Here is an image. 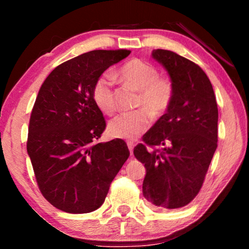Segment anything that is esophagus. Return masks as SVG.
I'll return each instance as SVG.
<instances>
[{
    "mask_svg": "<svg viewBox=\"0 0 249 249\" xmlns=\"http://www.w3.org/2000/svg\"><path fill=\"white\" fill-rule=\"evenodd\" d=\"M127 145H128V148L129 151H130V155H132V153H134V142H127Z\"/></svg>",
    "mask_w": 249,
    "mask_h": 249,
    "instance_id": "1",
    "label": "esophagus"
}]
</instances>
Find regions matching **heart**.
<instances>
[{
	"mask_svg": "<svg viewBox=\"0 0 249 249\" xmlns=\"http://www.w3.org/2000/svg\"><path fill=\"white\" fill-rule=\"evenodd\" d=\"M120 79L139 90L136 107H142L129 113H122L108 122L107 131L114 138L135 139L147 130L151 117H161L168 111L175 96V86L166 77H160L151 63L134 59L124 63L118 71ZM113 78L103 74L95 81L93 101L102 113L111 115L115 111ZM145 110H144L143 108Z\"/></svg>",
	"mask_w": 249,
	"mask_h": 249,
	"instance_id": "b5f03b06",
	"label": "heart"
}]
</instances>
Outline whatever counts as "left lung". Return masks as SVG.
I'll return each mask as SVG.
<instances>
[{
	"label": "left lung",
	"instance_id": "left-lung-1",
	"mask_svg": "<svg viewBox=\"0 0 249 249\" xmlns=\"http://www.w3.org/2000/svg\"><path fill=\"white\" fill-rule=\"evenodd\" d=\"M152 56L168 71L175 96L134 155L145 164V198L160 210L179 209L199 193L217 147V105L199 66L168 50H154Z\"/></svg>",
	"mask_w": 249,
	"mask_h": 249
}]
</instances>
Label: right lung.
<instances>
[{
  "label": "right lung",
  "mask_w": 249,
  "mask_h": 249,
  "mask_svg": "<svg viewBox=\"0 0 249 249\" xmlns=\"http://www.w3.org/2000/svg\"><path fill=\"white\" fill-rule=\"evenodd\" d=\"M129 54L96 50L66 61L37 95L27 152L40 193L63 212L97 210L130 154L122 139L97 142L107 124L91 95L97 78Z\"/></svg>",
  "instance_id": "obj_1"
}]
</instances>
